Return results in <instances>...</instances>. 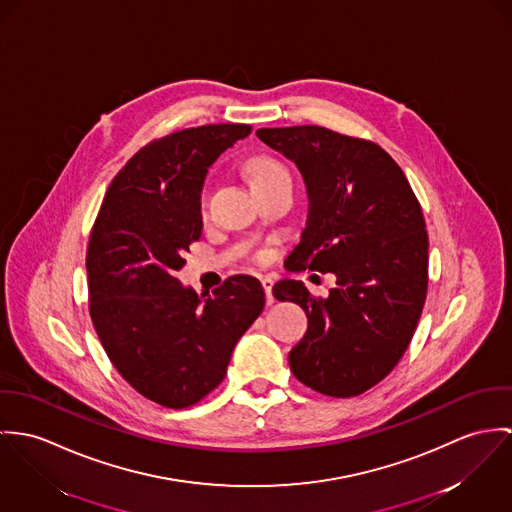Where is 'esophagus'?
<instances>
[{"instance_id": "34e87169", "label": "esophagus", "mask_w": 512, "mask_h": 512, "mask_svg": "<svg viewBox=\"0 0 512 512\" xmlns=\"http://www.w3.org/2000/svg\"><path fill=\"white\" fill-rule=\"evenodd\" d=\"M261 283H263L265 294H267V304L271 306V304L275 302V296H273V284H275V281H273L271 277H263V279H261Z\"/></svg>"}]
</instances>
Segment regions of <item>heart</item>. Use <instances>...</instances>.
<instances>
[{"mask_svg": "<svg viewBox=\"0 0 512 512\" xmlns=\"http://www.w3.org/2000/svg\"><path fill=\"white\" fill-rule=\"evenodd\" d=\"M245 172H247L253 188L261 186V184H267L271 180H277L281 176H288V171H286L283 163L269 157V155H259V157L249 159L247 165H245ZM202 204L206 206V196H204Z\"/></svg>", "mask_w": 512, "mask_h": 512, "instance_id": "obj_1", "label": "heart"}]
</instances>
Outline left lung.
I'll use <instances>...</instances> for the list:
<instances>
[{
	"label": "left lung",
	"mask_w": 512,
	"mask_h": 512,
	"mask_svg": "<svg viewBox=\"0 0 512 512\" xmlns=\"http://www.w3.org/2000/svg\"><path fill=\"white\" fill-rule=\"evenodd\" d=\"M257 137L306 184V228L284 267L336 275L328 298L292 279L273 286L277 300L308 316L290 369L322 395L357 397L395 369L420 320L428 288L422 208L393 157L371 141L318 125L267 127Z\"/></svg>",
	"instance_id": "left-lung-1"
}]
</instances>
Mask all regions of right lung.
Wrapping results in <instances>:
<instances>
[{
  "mask_svg": "<svg viewBox=\"0 0 512 512\" xmlns=\"http://www.w3.org/2000/svg\"><path fill=\"white\" fill-rule=\"evenodd\" d=\"M251 125L218 123L171 133L115 174L90 233V316L119 375L143 397L186 408L226 377L235 343L259 318L265 290L233 275L198 296L174 277L202 235L208 169Z\"/></svg>",
  "mask_w": 512,
  "mask_h": 512,
  "instance_id": "1",
  "label": "right lung"
}]
</instances>
